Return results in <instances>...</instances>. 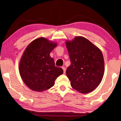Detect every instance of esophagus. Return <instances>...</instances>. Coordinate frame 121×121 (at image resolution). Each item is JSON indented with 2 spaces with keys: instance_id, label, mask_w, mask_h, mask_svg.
Here are the masks:
<instances>
[{
  "instance_id": "34e87169",
  "label": "esophagus",
  "mask_w": 121,
  "mask_h": 121,
  "mask_svg": "<svg viewBox=\"0 0 121 121\" xmlns=\"http://www.w3.org/2000/svg\"><path fill=\"white\" fill-rule=\"evenodd\" d=\"M62 68L63 70L64 73H65V70H66V69H65V67H64V66H63V67H62Z\"/></svg>"
}]
</instances>
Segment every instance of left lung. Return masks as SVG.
<instances>
[{
	"label": "left lung",
	"mask_w": 121,
	"mask_h": 121,
	"mask_svg": "<svg viewBox=\"0 0 121 121\" xmlns=\"http://www.w3.org/2000/svg\"><path fill=\"white\" fill-rule=\"evenodd\" d=\"M70 65L66 74L73 88L86 94L98 86L103 77L105 65L101 51L82 37L66 42Z\"/></svg>",
	"instance_id": "left-lung-1"
}]
</instances>
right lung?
<instances>
[{
	"mask_svg": "<svg viewBox=\"0 0 121 121\" xmlns=\"http://www.w3.org/2000/svg\"><path fill=\"white\" fill-rule=\"evenodd\" d=\"M57 44L45 38L33 41L25 51L19 65V72L25 84L36 91H42L54 85L56 78L63 73L56 67L49 54Z\"/></svg>",
	"mask_w": 121,
	"mask_h": 121,
	"instance_id": "obj_1",
	"label": "right lung"
}]
</instances>
